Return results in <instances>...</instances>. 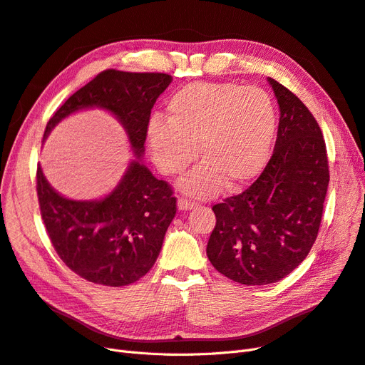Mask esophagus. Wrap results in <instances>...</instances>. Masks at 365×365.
I'll return each mask as SVG.
<instances>
[{
  "label": "esophagus",
  "mask_w": 365,
  "mask_h": 365,
  "mask_svg": "<svg viewBox=\"0 0 365 365\" xmlns=\"http://www.w3.org/2000/svg\"><path fill=\"white\" fill-rule=\"evenodd\" d=\"M195 202L191 201V200H186V198H179L178 200V207L179 210H191L195 207Z\"/></svg>",
  "instance_id": "esophagus-1"
}]
</instances>
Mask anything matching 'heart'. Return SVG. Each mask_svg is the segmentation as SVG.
<instances>
[{
  "instance_id": "1",
  "label": "heart",
  "mask_w": 365,
  "mask_h": 365,
  "mask_svg": "<svg viewBox=\"0 0 365 365\" xmlns=\"http://www.w3.org/2000/svg\"><path fill=\"white\" fill-rule=\"evenodd\" d=\"M168 120L150 119L148 141L165 176H179L197 158L202 163L180 180L198 198L224 185L239 189L255 180L270 158L277 128L276 107L264 89L234 82H195L174 92Z\"/></svg>"
}]
</instances>
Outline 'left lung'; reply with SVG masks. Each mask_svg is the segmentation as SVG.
I'll use <instances>...</instances> for the list:
<instances>
[{"label": "left lung", "mask_w": 365, "mask_h": 365, "mask_svg": "<svg viewBox=\"0 0 365 365\" xmlns=\"http://www.w3.org/2000/svg\"><path fill=\"white\" fill-rule=\"evenodd\" d=\"M280 118L270 161L246 191L213 205L207 257L242 284L282 280L306 259L318 237L329 182L325 140L297 95L268 77Z\"/></svg>", "instance_id": "8db88e82"}]
</instances>
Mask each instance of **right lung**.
Segmentation results:
<instances>
[{"label": "right lung", "instance_id": "1", "mask_svg": "<svg viewBox=\"0 0 365 365\" xmlns=\"http://www.w3.org/2000/svg\"><path fill=\"white\" fill-rule=\"evenodd\" d=\"M173 77L164 73L106 70L74 92L46 125L43 141L70 115L86 108L112 113L135 156L112 192L100 200H70L37 167V195L49 239L64 264L88 282L125 287L143 277L160 255L176 215L171 186L141 163L152 107Z\"/></svg>", "mask_w": 365, "mask_h": 365}]
</instances>
